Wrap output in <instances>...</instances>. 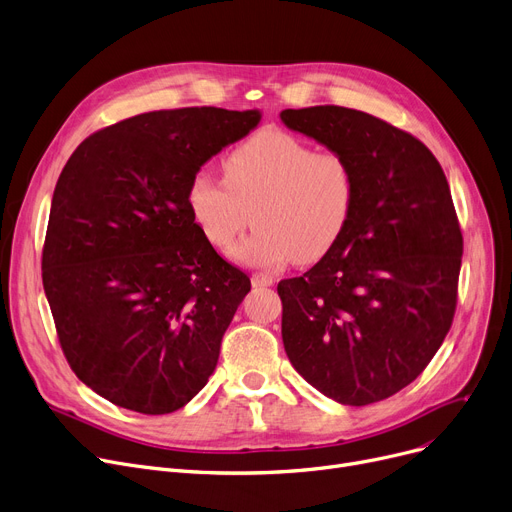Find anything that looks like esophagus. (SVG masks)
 I'll return each mask as SVG.
<instances>
[{
    "label": "esophagus",
    "instance_id": "34e87169",
    "mask_svg": "<svg viewBox=\"0 0 512 512\" xmlns=\"http://www.w3.org/2000/svg\"><path fill=\"white\" fill-rule=\"evenodd\" d=\"M273 283H275V279L270 275H264V273H254L252 275V285L254 287H270Z\"/></svg>",
    "mask_w": 512,
    "mask_h": 512
}]
</instances>
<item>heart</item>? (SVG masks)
<instances>
[{
    "label": "heart",
    "mask_w": 512,
    "mask_h": 512,
    "mask_svg": "<svg viewBox=\"0 0 512 512\" xmlns=\"http://www.w3.org/2000/svg\"><path fill=\"white\" fill-rule=\"evenodd\" d=\"M225 179L200 169L188 186L190 213L204 237L239 262L279 268L291 258L312 264L349 229L357 179L349 159L297 136L268 130L237 144L223 161Z\"/></svg>",
    "instance_id": "heart-1"
}]
</instances>
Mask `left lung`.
<instances>
[{
    "instance_id": "1",
    "label": "left lung",
    "mask_w": 512,
    "mask_h": 512,
    "mask_svg": "<svg viewBox=\"0 0 512 512\" xmlns=\"http://www.w3.org/2000/svg\"><path fill=\"white\" fill-rule=\"evenodd\" d=\"M281 122L349 159V229L308 273L279 283L291 366L341 405L411 384L440 349L457 308L463 235L430 148L347 107L281 111Z\"/></svg>"
}]
</instances>
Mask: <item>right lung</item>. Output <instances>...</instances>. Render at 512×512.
<instances>
[{"label": "right lung", "instance_id": "add662e5", "mask_svg": "<svg viewBox=\"0 0 512 512\" xmlns=\"http://www.w3.org/2000/svg\"><path fill=\"white\" fill-rule=\"evenodd\" d=\"M260 117L219 107L142 113L88 136L59 175L43 287L70 368L113 405L171 413L215 372L252 285L204 237L188 186Z\"/></svg>", "mask_w": 512, "mask_h": 512}]
</instances>
